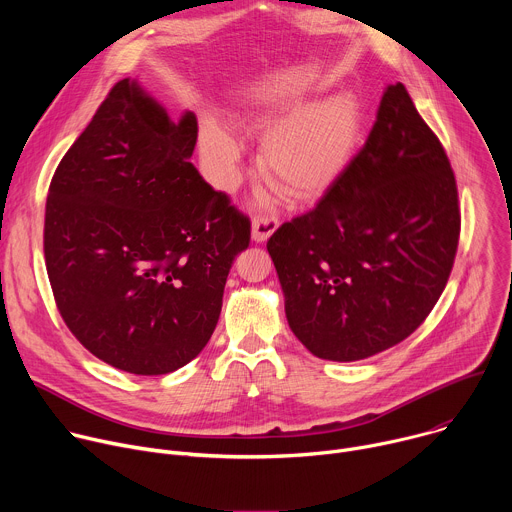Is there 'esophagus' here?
<instances>
[{
  "mask_svg": "<svg viewBox=\"0 0 512 512\" xmlns=\"http://www.w3.org/2000/svg\"><path fill=\"white\" fill-rule=\"evenodd\" d=\"M277 227H279L277 216H273V214H257V216H253V223H251V237H253V241L263 243V241H267L275 233Z\"/></svg>",
  "mask_w": 512,
  "mask_h": 512,
  "instance_id": "obj_1",
  "label": "esophagus"
}]
</instances>
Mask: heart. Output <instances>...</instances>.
Wrapping results in <instances>:
<instances>
[{
	"mask_svg": "<svg viewBox=\"0 0 512 512\" xmlns=\"http://www.w3.org/2000/svg\"><path fill=\"white\" fill-rule=\"evenodd\" d=\"M255 129L267 135L259 156L265 178L291 200H312L352 164L362 139V109L354 95L338 93L263 117ZM202 150L223 176H231L241 158L237 139L212 123L202 129Z\"/></svg>",
	"mask_w": 512,
	"mask_h": 512,
	"instance_id": "b5f03b06",
	"label": "heart"
}]
</instances>
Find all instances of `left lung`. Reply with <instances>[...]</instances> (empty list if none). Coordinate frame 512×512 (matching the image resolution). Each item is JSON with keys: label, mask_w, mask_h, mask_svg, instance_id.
Returning a JSON list of instances; mask_svg holds the SVG:
<instances>
[{"label": "left lung", "mask_w": 512, "mask_h": 512, "mask_svg": "<svg viewBox=\"0 0 512 512\" xmlns=\"http://www.w3.org/2000/svg\"><path fill=\"white\" fill-rule=\"evenodd\" d=\"M460 239L444 145L397 83L348 170L267 251L291 332L318 358L350 362L413 334L440 300Z\"/></svg>", "instance_id": "obj_1"}]
</instances>
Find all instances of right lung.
Here are the masks:
<instances>
[{
	"label": "right lung",
	"instance_id": "obj_1",
	"mask_svg": "<svg viewBox=\"0 0 512 512\" xmlns=\"http://www.w3.org/2000/svg\"><path fill=\"white\" fill-rule=\"evenodd\" d=\"M194 113L174 123L119 81L60 160L44 257L56 308L111 367L166 375L200 354L251 221L190 164Z\"/></svg>",
	"mask_w": 512,
	"mask_h": 512
}]
</instances>
